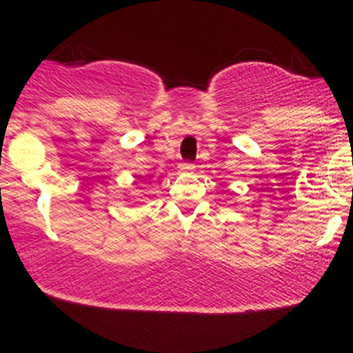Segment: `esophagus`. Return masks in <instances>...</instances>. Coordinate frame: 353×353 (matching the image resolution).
Instances as JSON below:
<instances>
[{"instance_id":"obj_1","label":"esophagus","mask_w":353,"mask_h":353,"mask_svg":"<svg viewBox=\"0 0 353 353\" xmlns=\"http://www.w3.org/2000/svg\"><path fill=\"white\" fill-rule=\"evenodd\" d=\"M177 169H179V172H191V170L194 169V163H191V162H181L179 165H177Z\"/></svg>"}]
</instances>
